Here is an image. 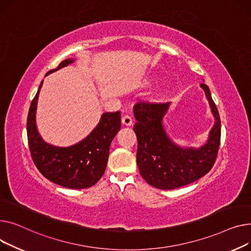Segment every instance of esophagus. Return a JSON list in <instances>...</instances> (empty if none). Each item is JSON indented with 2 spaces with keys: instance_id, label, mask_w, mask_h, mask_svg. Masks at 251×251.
<instances>
[{
  "instance_id": "34e87169",
  "label": "esophagus",
  "mask_w": 251,
  "mask_h": 251,
  "mask_svg": "<svg viewBox=\"0 0 251 251\" xmlns=\"http://www.w3.org/2000/svg\"><path fill=\"white\" fill-rule=\"evenodd\" d=\"M122 124H123L124 126H131V125H132V119H131V117H130L129 115H124V116L122 117Z\"/></svg>"
}]
</instances>
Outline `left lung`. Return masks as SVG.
Here are the masks:
<instances>
[{
    "instance_id": "left-lung-1",
    "label": "left lung",
    "mask_w": 251,
    "mask_h": 251,
    "mask_svg": "<svg viewBox=\"0 0 251 251\" xmlns=\"http://www.w3.org/2000/svg\"><path fill=\"white\" fill-rule=\"evenodd\" d=\"M216 122L208 143L200 149H182L168 138L163 117L169 103L140 101L134 106L138 139L137 164L142 177L159 189H174L194 182L214 166L221 141V120L209 87L201 83Z\"/></svg>"
}]
</instances>
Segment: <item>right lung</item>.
<instances>
[{"instance_id":"add662e5","label":"right lung","mask_w":251,"mask_h":251,"mask_svg":"<svg viewBox=\"0 0 251 251\" xmlns=\"http://www.w3.org/2000/svg\"><path fill=\"white\" fill-rule=\"evenodd\" d=\"M74 62L63 61L49 74ZM41 81L36 95L31 101L27 117V139L34 165L49 180L72 189L94 185L104 174L109 156L110 144L121 129V111L103 113L98 126L80 143L60 148L44 142L37 131L35 111Z\"/></svg>"}]
</instances>
